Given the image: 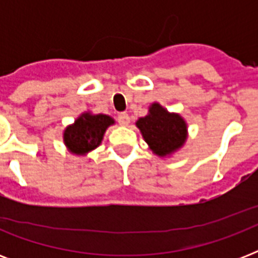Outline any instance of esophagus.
I'll return each instance as SVG.
<instances>
[{
  "label": "esophagus",
  "instance_id": "1",
  "mask_svg": "<svg viewBox=\"0 0 258 258\" xmlns=\"http://www.w3.org/2000/svg\"><path fill=\"white\" fill-rule=\"evenodd\" d=\"M117 121H119V124L120 125H128L130 123V116H128V113H125V112H121L117 115Z\"/></svg>",
  "mask_w": 258,
  "mask_h": 258
}]
</instances>
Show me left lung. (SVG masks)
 Returning <instances> with one entry per match:
<instances>
[{"mask_svg": "<svg viewBox=\"0 0 258 258\" xmlns=\"http://www.w3.org/2000/svg\"><path fill=\"white\" fill-rule=\"evenodd\" d=\"M137 127L149 145V149L159 158H170L178 153L187 141V123L178 112H170L158 101L151 103L149 112L137 120Z\"/></svg>", "mask_w": 258, "mask_h": 258, "instance_id": "obj_1", "label": "left lung"}]
</instances>
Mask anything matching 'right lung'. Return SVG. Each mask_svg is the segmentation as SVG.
Returning a JSON list of instances; mask_svg holds the SVG:
<instances>
[{
	"instance_id": "1",
	"label": "right lung",
	"mask_w": 258,
	"mask_h": 258,
	"mask_svg": "<svg viewBox=\"0 0 258 258\" xmlns=\"http://www.w3.org/2000/svg\"><path fill=\"white\" fill-rule=\"evenodd\" d=\"M115 124V119L105 113H80L72 124H68L62 133V142L67 150L76 157H87V154L97 149L103 142L108 127Z\"/></svg>"
}]
</instances>
